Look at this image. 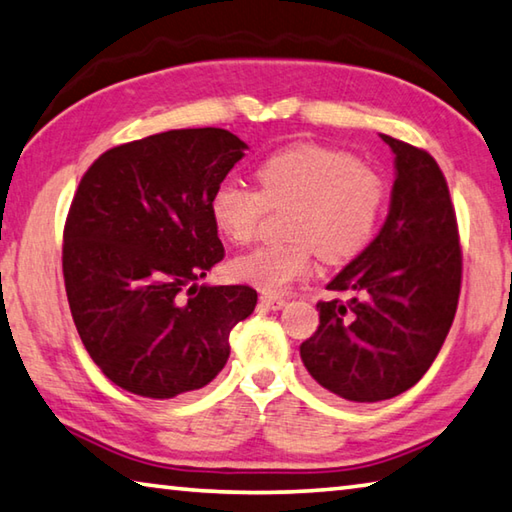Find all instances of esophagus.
Segmentation results:
<instances>
[{"instance_id":"34e87169","label":"esophagus","mask_w":512,"mask_h":512,"mask_svg":"<svg viewBox=\"0 0 512 512\" xmlns=\"http://www.w3.org/2000/svg\"><path fill=\"white\" fill-rule=\"evenodd\" d=\"M259 302H262V307H266V309H282L284 305H287V300H284V298L268 296V293H264V296H259Z\"/></svg>"}]
</instances>
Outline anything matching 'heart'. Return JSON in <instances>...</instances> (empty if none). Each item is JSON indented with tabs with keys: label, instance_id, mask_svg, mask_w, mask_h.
<instances>
[{
	"label": "heart",
	"instance_id": "b5f03b06",
	"mask_svg": "<svg viewBox=\"0 0 512 512\" xmlns=\"http://www.w3.org/2000/svg\"><path fill=\"white\" fill-rule=\"evenodd\" d=\"M257 189L223 180L210 216L230 244H248L268 207L291 203L284 244H266L232 262V275L264 293H282L307 277L314 255L348 262L368 246L384 212L386 183L370 164L329 146L302 142L268 155L255 171Z\"/></svg>",
	"mask_w": 512,
	"mask_h": 512
}]
</instances>
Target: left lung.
<instances>
[{
    "label": "left lung",
    "instance_id": "1",
    "mask_svg": "<svg viewBox=\"0 0 512 512\" xmlns=\"http://www.w3.org/2000/svg\"><path fill=\"white\" fill-rule=\"evenodd\" d=\"M395 153L391 210L379 235L327 284L352 298L318 302L300 345L309 375L350 402L409 391L443 348L458 307L463 253L447 180L431 155L381 135Z\"/></svg>",
    "mask_w": 512,
    "mask_h": 512
}]
</instances>
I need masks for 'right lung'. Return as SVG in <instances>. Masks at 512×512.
Here are the masks:
<instances>
[{
  "label": "right lung",
  "instance_id": "right-lung-1",
  "mask_svg": "<svg viewBox=\"0 0 512 512\" xmlns=\"http://www.w3.org/2000/svg\"><path fill=\"white\" fill-rule=\"evenodd\" d=\"M246 149L223 128H183L119 144L83 173L63 232L65 291L85 350L128 393L171 400L207 386L253 314L246 284L198 287L225 255L210 196Z\"/></svg>",
  "mask_w": 512,
  "mask_h": 512
}]
</instances>
